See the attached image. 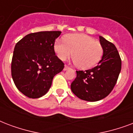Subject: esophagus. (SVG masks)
<instances>
[{"label": "esophagus", "instance_id": "1", "mask_svg": "<svg viewBox=\"0 0 133 133\" xmlns=\"http://www.w3.org/2000/svg\"><path fill=\"white\" fill-rule=\"evenodd\" d=\"M71 69V68H70L69 66L65 65L64 66V71H66V70H69V69Z\"/></svg>", "mask_w": 133, "mask_h": 133}]
</instances>
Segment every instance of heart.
I'll return each instance as SVG.
<instances>
[{"mask_svg": "<svg viewBox=\"0 0 133 133\" xmlns=\"http://www.w3.org/2000/svg\"><path fill=\"white\" fill-rule=\"evenodd\" d=\"M54 50L63 61L74 55L75 63L83 69L95 66L103 54L101 44L83 34L68 35L64 40L58 39L54 44Z\"/></svg>", "mask_w": 133, "mask_h": 133, "instance_id": "b5f03b06", "label": "heart"}]
</instances>
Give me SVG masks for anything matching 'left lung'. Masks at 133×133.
<instances>
[{"label":"left lung","instance_id":"1","mask_svg":"<svg viewBox=\"0 0 133 133\" xmlns=\"http://www.w3.org/2000/svg\"><path fill=\"white\" fill-rule=\"evenodd\" d=\"M103 55L97 66L86 71H76L71 89L84 101H97L110 94L117 83L121 69V59L116 46L100 36Z\"/></svg>","mask_w":133,"mask_h":133}]
</instances>
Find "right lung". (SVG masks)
<instances>
[{
  "label": "right lung",
  "instance_id": "1",
  "mask_svg": "<svg viewBox=\"0 0 133 133\" xmlns=\"http://www.w3.org/2000/svg\"><path fill=\"white\" fill-rule=\"evenodd\" d=\"M60 31L30 33L16 43L11 72L19 91L31 98L42 97L48 92L52 78L61 72L64 64L55 55L54 44Z\"/></svg>",
  "mask_w": 133,
  "mask_h": 133
}]
</instances>
